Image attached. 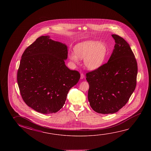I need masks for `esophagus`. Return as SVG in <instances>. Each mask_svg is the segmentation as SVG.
<instances>
[{
  "mask_svg": "<svg viewBox=\"0 0 151 151\" xmlns=\"http://www.w3.org/2000/svg\"><path fill=\"white\" fill-rule=\"evenodd\" d=\"M85 78V75L83 73L81 74V79H83Z\"/></svg>",
  "mask_w": 151,
  "mask_h": 151,
  "instance_id": "1",
  "label": "esophagus"
}]
</instances>
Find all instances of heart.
<instances>
[{"label": "heart", "instance_id": "obj_1", "mask_svg": "<svg viewBox=\"0 0 151 151\" xmlns=\"http://www.w3.org/2000/svg\"><path fill=\"white\" fill-rule=\"evenodd\" d=\"M74 53L69 55V58L75 63L79 59H84L85 67L89 70L99 68L103 64L106 56L105 45L96 40H87L80 42L74 48Z\"/></svg>", "mask_w": 151, "mask_h": 151}]
</instances>
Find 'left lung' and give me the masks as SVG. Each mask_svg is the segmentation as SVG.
<instances>
[{
  "label": "left lung",
  "mask_w": 151,
  "mask_h": 151,
  "mask_svg": "<svg viewBox=\"0 0 151 151\" xmlns=\"http://www.w3.org/2000/svg\"><path fill=\"white\" fill-rule=\"evenodd\" d=\"M115 45L108 62L86 73L88 99L94 111L103 114L119 111L135 89L137 64L129 44L119 35H111Z\"/></svg>",
  "instance_id": "1"
}]
</instances>
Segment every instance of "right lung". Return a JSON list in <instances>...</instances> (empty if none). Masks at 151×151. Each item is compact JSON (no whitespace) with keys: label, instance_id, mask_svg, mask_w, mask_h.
<instances>
[{"label":"right lung","instance_id":"right-lung-1","mask_svg":"<svg viewBox=\"0 0 151 151\" xmlns=\"http://www.w3.org/2000/svg\"><path fill=\"white\" fill-rule=\"evenodd\" d=\"M67 46L42 36L25 50L17 72L21 96L28 106L42 114L56 113L80 74L65 64Z\"/></svg>","mask_w":151,"mask_h":151}]
</instances>
